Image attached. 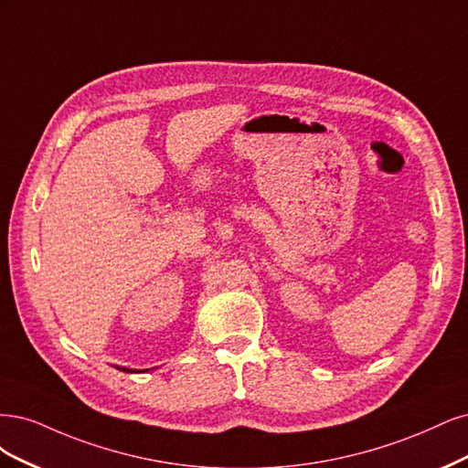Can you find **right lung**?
<instances>
[{"instance_id": "add662e5", "label": "right lung", "mask_w": 468, "mask_h": 468, "mask_svg": "<svg viewBox=\"0 0 468 468\" xmlns=\"http://www.w3.org/2000/svg\"><path fill=\"white\" fill-rule=\"evenodd\" d=\"M118 369H122V371H126V373H133V369H128V367H118Z\"/></svg>"}]
</instances>
